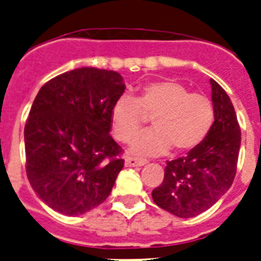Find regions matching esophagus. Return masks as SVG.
Masks as SVG:
<instances>
[{
	"instance_id": "1",
	"label": "esophagus",
	"mask_w": 261,
	"mask_h": 261,
	"mask_svg": "<svg viewBox=\"0 0 261 261\" xmlns=\"http://www.w3.org/2000/svg\"><path fill=\"white\" fill-rule=\"evenodd\" d=\"M147 163V160L138 159V157H126L125 160V165L128 166V168H133V166H143Z\"/></svg>"
}]
</instances>
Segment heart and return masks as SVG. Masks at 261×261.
Masks as SVG:
<instances>
[{
	"mask_svg": "<svg viewBox=\"0 0 261 261\" xmlns=\"http://www.w3.org/2000/svg\"><path fill=\"white\" fill-rule=\"evenodd\" d=\"M144 116L152 117V130L133 140L130 151L153 156L173 148L187 152L198 147L215 122V107L208 96L190 92L175 81H157L140 87L133 97L122 95L110 110L112 131L119 142H130L143 127Z\"/></svg>",
	"mask_w": 261,
	"mask_h": 261,
	"instance_id": "1",
	"label": "heart"
}]
</instances>
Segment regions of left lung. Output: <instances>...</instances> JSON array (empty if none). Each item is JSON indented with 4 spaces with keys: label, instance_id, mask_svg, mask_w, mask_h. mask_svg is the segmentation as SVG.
I'll return each instance as SVG.
<instances>
[{
    "label": "left lung",
    "instance_id": "left-lung-1",
    "mask_svg": "<svg viewBox=\"0 0 261 261\" xmlns=\"http://www.w3.org/2000/svg\"><path fill=\"white\" fill-rule=\"evenodd\" d=\"M215 122L205 139L187 156L166 163L163 183L152 191L154 203L171 215L195 217L217 203L237 173L241 128L231 100L211 79Z\"/></svg>",
    "mask_w": 261,
    "mask_h": 261
}]
</instances>
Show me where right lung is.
Wrapping results in <instances>:
<instances>
[{"instance_id": "obj_1", "label": "right lung", "mask_w": 261, "mask_h": 261, "mask_svg": "<svg viewBox=\"0 0 261 261\" xmlns=\"http://www.w3.org/2000/svg\"><path fill=\"white\" fill-rule=\"evenodd\" d=\"M112 70L81 67L46 82L24 126L25 173L46 205L78 216L109 196L125 160L110 110L125 92Z\"/></svg>"}]
</instances>
